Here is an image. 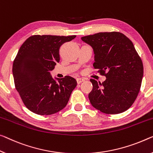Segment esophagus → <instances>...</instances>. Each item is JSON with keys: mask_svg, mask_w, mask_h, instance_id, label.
<instances>
[{"mask_svg": "<svg viewBox=\"0 0 153 153\" xmlns=\"http://www.w3.org/2000/svg\"><path fill=\"white\" fill-rule=\"evenodd\" d=\"M76 81H77V83H82V82L85 81V79L84 78H77Z\"/></svg>", "mask_w": 153, "mask_h": 153, "instance_id": "esophagus-1", "label": "esophagus"}]
</instances>
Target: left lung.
<instances>
[{
	"label": "left lung",
	"instance_id": "left-lung-1",
	"mask_svg": "<svg viewBox=\"0 0 153 153\" xmlns=\"http://www.w3.org/2000/svg\"><path fill=\"white\" fill-rule=\"evenodd\" d=\"M81 39L93 49L94 68L106 77L102 83L90 79L93 88L88 98L91 105L107 114L126 111L137 98L144 74L133 42L119 32L98 33Z\"/></svg>",
	"mask_w": 153,
	"mask_h": 153
}]
</instances>
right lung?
I'll return each instance as SVG.
<instances>
[{"mask_svg": "<svg viewBox=\"0 0 153 153\" xmlns=\"http://www.w3.org/2000/svg\"><path fill=\"white\" fill-rule=\"evenodd\" d=\"M76 36H33L26 40L13 61L14 83L28 109L51 115L63 109L76 86L73 77L53 79L51 72L59 62V48Z\"/></svg>", "mask_w": 153, "mask_h": 153, "instance_id": "1", "label": "right lung"}]
</instances>
